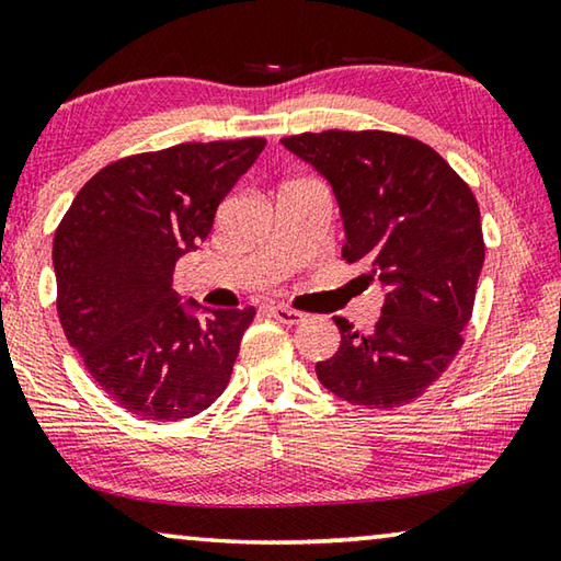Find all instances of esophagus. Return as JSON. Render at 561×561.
I'll return each instance as SVG.
<instances>
[{
  "label": "esophagus",
  "instance_id": "obj_1",
  "mask_svg": "<svg viewBox=\"0 0 561 561\" xmlns=\"http://www.w3.org/2000/svg\"><path fill=\"white\" fill-rule=\"evenodd\" d=\"M272 314H274V319H277V322H282V324H301L307 319V314L305 312H297V309H291V307H284V305H277V307H272Z\"/></svg>",
  "mask_w": 561,
  "mask_h": 561
}]
</instances>
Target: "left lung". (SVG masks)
<instances>
[{"label":"left lung","instance_id":"left-lung-1","mask_svg":"<svg viewBox=\"0 0 561 561\" xmlns=\"http://www.w3.org/2000/svg\"><path fill=\"white\" fill-rule=\"evenodd\" d=\"M282 145L340 202L342 256L367 262L387 297L371 334L334 317L342 344L317 377L350 404L392 409L434 385L465 344L484 234L469 184L424 141L397 131H301Z\"/></svg>","mask_w":561,"mask_h":561}]
</instances>
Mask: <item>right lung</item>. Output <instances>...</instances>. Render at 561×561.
<instances>
[{"instance_id":"add662e5","label":"right lung","mask_w":561,"mask_h":561,"mask_svg":"<svg viewBox=\"0 0 561 561\" xmlns=\"http://www.w3.org/2000/svg\"><path fill=\"white\" fill-rule=\"evenodd\" d=\"M264 137L184 141L122 157L61 217L51 262L57 312L92 379L149 422H182L225 392L254 307L190 317L172 289L180 256L209 237L219 202Z\"/></svg>"}]
</instances>
